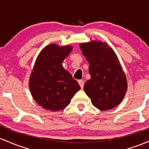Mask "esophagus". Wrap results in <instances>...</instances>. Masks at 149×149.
Segmentation results:
<instances>
[{
	"label": "esophagus",
	"instance_id": "34e87169",
	"mask_svg": "<svg viewBox=\"0 0 149 149\" xmlns=\"http://www.w3.org/2000/svg\"><path fill=\"white\" fill-rule=\"evenodd\" d=\"M78 83H79V84L80 87H81V88H82L84 87V81H83V80H81V79L79 80V81H78Z\"/></svg>",
	"mask_w": 149,
	"mask_h": 149
}]
</instances>
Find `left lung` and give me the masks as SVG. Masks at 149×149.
<instances>
[{"mask_svg": "<svg viewBox=\"0 0 149 149\" xmlns=\"http://www.w3.org/2000/svg\"><path fill=\"white\" fill-rule=\"evenodd\" d=\"M79 48L89 63L91 78L84 90L93 106L108 111L121 103L127 90V81L116 53L106 42L81 43Z\"/></svg>", "mask_w": 149, "mask_h": 149, "instance_id": "1", "label": "left lung"}]
</instances>
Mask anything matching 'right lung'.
Listing matches in <instances>:
<instances>
[{"label": "right lung", "mask_w": 149, "mask_h": 149, "mask_svg": "<svg viewBox=\"0 0 149 149\" xmlns=\"http://www.w3.org/2000/svg\"><path fill=\"white\" fill-rule=\"evenodd\" d=\"M72 51L70 45L51 43L43 48L36 58L29 86L34 101L44 109H64L80 89L77 81L62 65Z\"/></svg>", "instance_id": "obj_1"}]
</instances>
